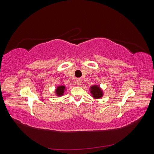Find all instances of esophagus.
Instances as JSON below:
<instances>
[{"label":"esophagus","mask_w":154,"mask_h":154,"mask_svg":"<svg viewBox=\"0 0 154 154\" xmlns=\"http://www.w3.org/2000/svg\"><path fill=\"white\" fill-rule=\"evenodd\" d=\"M81 83H82V79L77 78L76 79V85H80Z\"/></svg>","instance_id":"esophagus-1"}]
</instances>
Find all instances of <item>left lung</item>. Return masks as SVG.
Wrapping results in <instances>:
<instances>
[{"label": "left lung", "instance_id": "1", "mask_svg": "<svg viewBox=\"0 0 154 154\" xmlns=\"http://www.w3.org/2000/svg\"><path fill=\"white\" fill-rule=\"evenodd\" d=\"M91 93L92 95V97L95 99H100V97L103 96V92L101 89L97 85H93L91 87Z\"/></svg>", "mask_w": 154, "mask_h": 154}]
</instances>
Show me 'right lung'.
Listing matches in <instances>:
<instances>
[{
    "label": "right lung",
    "instance_id": "obj_1",
    "mask_svg": "<svg viewBox=\"0 0 154 154\" xmlns=\"http://www.w3.org/2000/svg\"><path fill=\"white\" fill-rule=\"evenodd\" d=\"M65 89H66V87L65 86H58L57 88V89H56V94H57L58 96H63Z\"/></svg>",
    "mask_w": 154,
    "mask_h": 154
}]
</instances>
